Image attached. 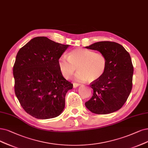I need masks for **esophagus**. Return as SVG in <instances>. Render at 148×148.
<instances>
[{
    "label": "esophagus",
    "instance_id": "obj_1",
    "mask_svg": "<svg viewBox=\"0 0 148 148\" xmlns=\"http://www.w3.org/2000/svg\"><path fill=\"white\" fill-rule=\"evenodd\" d=\"M73 87H74V88H76V87H77L78 86H79V84H77V83H75V82H74V83L73 84Z\"/></svg>",
    "mask_w": 148,
    "mask_h": 148
}]
</instances>
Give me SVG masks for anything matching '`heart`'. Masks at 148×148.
Instances as JSON below:
<instances>
[{"label":"heart","instance_id":"heart-1","mask_svg":"<svg viewBox=\"0 0 148 148\" xmlns=\"http://www.w3.org/2000/svg\"><path fill=\"white\" fill-rule=\"evenodd\" d=\"M58 66L65 78L69 79L78 70L76 80L89 82H95L104 74L108 66V60L104 55L92 50L78 48L58 59Z\"/></svg>","mask_w":148,"mask_h":148}]
</instances>
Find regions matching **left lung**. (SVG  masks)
<instances>
[{
	"instance_id": "obj_1",
	"label": "left lung",
	"mask_w": 148,
	"mask_h": 148,
	"mask_svg": "<svg viewBox=\"0 0 148 148\" xmlns=\"http://www.w3.org/2000/svg\"><path fill=\"white\" fill-rule=\"evenodd\" d=\"M86 48L99 51L108 60L103 76L90 84L93 96L86 102V107L96 114H108L119 110L132 88L134 67L129 53L121 45L110 41L98 42Z\"/></svg>"
}]
</instances>
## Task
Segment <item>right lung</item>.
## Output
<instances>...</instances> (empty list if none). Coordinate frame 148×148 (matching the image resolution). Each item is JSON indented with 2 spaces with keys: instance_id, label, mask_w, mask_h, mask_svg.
<instances>
[{
  "instance_id": "right-lung-1",
  "label": "right lung",
  "mask_w": 148,
  "mask_h": 148,
  "mask_svg": "<svg viewBox=\"0 0 148 148\" xmlns=\"http://www.w3.org/2000/svg\"><path fill=\"white\" fill-rule=\"evenodd\" d=\"M69 45L36 37L19 50L13 66L14 92L24 110L38 119L60 115L73 84L65 79L58 59Z\"/></svg>"
}]
</instances>
